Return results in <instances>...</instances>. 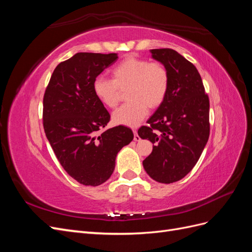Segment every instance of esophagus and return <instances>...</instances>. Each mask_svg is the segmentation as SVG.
I'll list each match as a JSON object with an SVG mask.
<instances>
[{
  "label": "esophagus",
  "instance_id": "34e87169",
  "mask_svg": "<svg viewBox=\"0 0 252 252\" xmlns=\"http://www.w3.org/2000/svg\"><path fill=\"white\" fill-rule=\"evenodd\" d=\"M133 134H134V136H133V140H134V141H140V140H141V138L139 136L138 132H136L135 129H133Z\"/></svg>",
  "mask_w": 252,
  "mask_h": 252
}]
</instances>
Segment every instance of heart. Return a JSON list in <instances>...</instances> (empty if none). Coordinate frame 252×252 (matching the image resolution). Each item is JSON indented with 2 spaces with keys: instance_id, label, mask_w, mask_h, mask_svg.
I'll list each match as a JSON object with an SVG mask.
<instances>
[{
  "instance_id": "b5f03b06",
  "label": "heart",
  "mask_w": 252,
  "mask_h": 252,
  "mask_svg": "<svg viewBox=\"0 0 252 252\" xmlns=\"http://www.w3.org/2000/svg\"><path fill=\"white\" fill-rule=\"evenodd\" d=\"M169 72L159 62L128 56L111 69V80L97 77L93 89L96 98L105 107L116 108L122 93L128 102L112 113L118 125L134 127L146 117L149 109L163 104L169 89Z\"/></svg>"
}]
</instances>
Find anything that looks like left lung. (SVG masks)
Instances as JSON below:
<instances>
[{"instance_id": "1", "label": "left lung", "mask_w": 252, "mask_h": 252, "mask_svg": "<svg viewBox=\"0 0 252 252\" xmlns=\"http://www.w3.org/2000/svg\"><path fill=\"white\" fill-rule=\"evenodd\" d=\"M152 58L169 72L163 104L142 126L139 136L155 144L144 159L151 179L170 184L188 174L199 161L210 131L209 97L195 66L170 48L151 49Z\"/></svg>"}]
</instances>
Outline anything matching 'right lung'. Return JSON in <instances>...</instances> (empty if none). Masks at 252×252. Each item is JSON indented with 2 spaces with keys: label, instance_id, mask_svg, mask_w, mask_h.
Masks as SVG:
<instances>
[{
  "label": "right lung",
  "instance_id": "add662e5",
  "mask_svg": "<svg viewBox=\"0 0 252 252\" xmlns=\"http://www.w3.org/2000/svg\"><path fill=\"white\" fill-rule=\"evenodd\" d=\"M117 53L79 52L53 70L43 98V126L60 164L86 186H98L114 170L118 152L133 140L130 128L103 129L110 114L93 84Z\"/></svg>",
  "mask_w": 252,
  "mask_h": 252
}]
</instances>
